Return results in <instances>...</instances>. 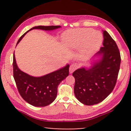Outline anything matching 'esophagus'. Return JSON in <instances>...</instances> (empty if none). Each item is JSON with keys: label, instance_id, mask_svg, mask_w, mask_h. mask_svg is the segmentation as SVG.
<instances>
[{"label": "esophagus", "instance_id": "esophagus-1", "mask_svg": "<svg viewBox=\"0 0 131 131\" xmlns=\"http://www.w3.org/2000/svg\"><path fill=\"white\" fill-rule=\"evenodd\" d=\"M79 67V65L77 63H73L70 66L69 68V71L70 73H72Z\"/></svg>", "mask_w": 131, "mask_h": 131}]
</instances>
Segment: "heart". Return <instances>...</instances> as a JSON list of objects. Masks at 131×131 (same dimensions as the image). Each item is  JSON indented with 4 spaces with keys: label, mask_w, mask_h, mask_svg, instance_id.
Wrapping results in <instances>:
<instances>
[{
    "label": "heart",
    "mask_w": 131,
    "mask_h": 131,
    "mask_svg": "<svg viewBox=\"0 0 131 131\" xmlns=\"http://www.w3.org/2000/svg\"><path fill=\"white\" fill-rule=\"evenodd\" d=\"M64 40L69 46L74 48L84 46L86 54L96 51L103 42V35L91 28H77L69 30L63 35Z\"/></svg>",
    "instance_id": "obj_1"
}]
</instances>
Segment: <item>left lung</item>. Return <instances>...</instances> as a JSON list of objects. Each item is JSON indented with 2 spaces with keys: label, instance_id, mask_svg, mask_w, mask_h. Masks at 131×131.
Here are the masks:
<instances>
[{
  "label": "left lung",
  "instance_id": "obj_1",
  "mask_svg": "<svg viewBox=\"0 0 131 131\" xmlns=\"http://www.w3.org/2000/svg\"><path fill=\"white\" fill-rule=\"evenodd\" d=\"M103 47L98 53L101 60L90 69L82 67L73 73L74 92L77 99L86 105L101 103L112 92L117 82L121 62V53L115 41L103 30Z\"/></svg>",
  "mask_w": 131,
  "mask_h": 131
}]
</instances>
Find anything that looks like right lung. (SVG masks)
Here are the masks:
<instances>
[{
    "mask_svg": "<svg viewBox=\"0 0 131 131\" xmlns=\"http://www.w3.org/2000/svg\"><path fill=\"white\" fill-rule=\"evenodd\" d=\"M60 27V26L34 27L21 36L17 44L27 32L33 29L52 30ZM13 74L21 97L33 106L45 107L51 104L56 98L58 85L69 74V65L67 64L64 68L45 76L36 78L30 76L18 69L14 53Z\"/></svg>",
    "mask_w": 131,
    "mask_h": 131,
    "instance_id": "obj_1",
    "label": "right lung"
}]
</instances>
